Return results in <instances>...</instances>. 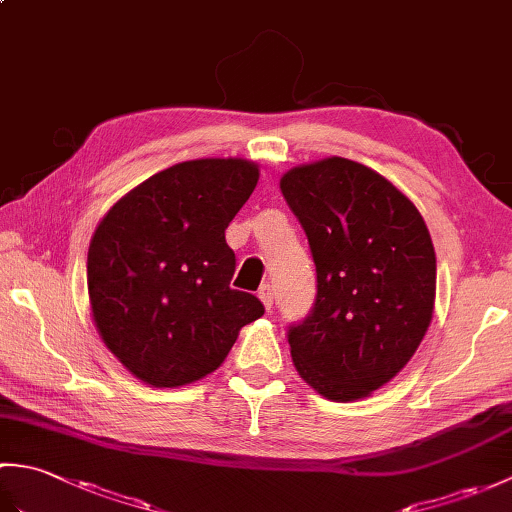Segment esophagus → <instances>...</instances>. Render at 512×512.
Segmentation results:
<instances>
[{
	"label": "esophagus",
	"instance_id": "34e87169",
	"mask_svg": "<svg viewBox=\"0 0 512 512\" xmlns=\"http://www.w3.org/2000/svg\"><path fill=\"white\" fill-rule=\"evenodd\" d=\"M257 295H259V299L264 301L266 310L273 308V301H275V288H273V284H270V281H266V284H262V288H259Z\"/></svg>",
	"mask_w": 512,
	"mask_h": 512
}]
</instances>
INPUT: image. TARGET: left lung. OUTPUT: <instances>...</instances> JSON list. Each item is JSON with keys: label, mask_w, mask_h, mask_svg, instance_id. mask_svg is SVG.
Returning a JSON list of instances; mask_svg holds the SVG:
<instances>
[{"label": "left lung", "mask_w": 512, "mask_h": 512, "mask_svg": "<svg viewBox=\"0 0 512 512\" xmlns=\"http://www.w3.org/2000/svg\"><path fill=\"white\" fill-rule=\"evenodd\" d=\"M281 193L317 266L308 317L288 328L299 376L330 400H356L407 365L436 299V253L416 206L347 158L290 169Z\"/></svg>", "instance_id": "1"}]
</instances>
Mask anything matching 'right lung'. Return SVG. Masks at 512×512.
<instances>
[{
	"mask_svg": "<svg viewBox=\"0 0 512 512\" xmlns=\"http://www.w3.org/2000/svg\"><path fill=\"white\" fill-rule=\"evenodd\" d=\"M239 158H202L156 173L118 200L88 250L94 323L112 354L154 387H180L222 365L239 330L264 314L231 288L224 231L257 187Z\"/></svg>",
	"mask_w": 512,
	"mask_h": 512,
	"instance_id": "1",
	"label": "right lung"
}]
</instances>
